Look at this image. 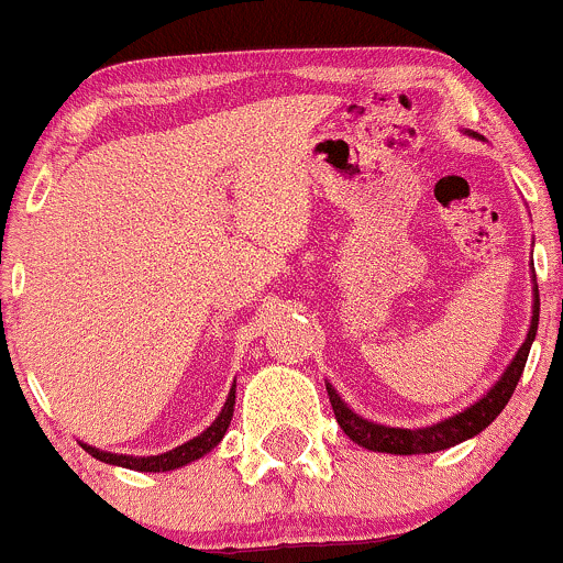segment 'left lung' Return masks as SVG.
<instances>
[{"mask_svg": "<svg viewBox=\"0 0 563 563\" xmlns=\"http://www.w3.org/2000/svg\"><path fill=\"white\" fill-rule=\"evenodd\" d=\"M537 324H540V289L534 287V317H531L529 335H526L523 346L518 350L515 361L509 363V368L504 371L501 379L490 387V393L485 398H479L474 407H468L461 415L450 417V420L437 422V426L428 428H387L376 426V422L363 420L355 411L346 407L339 398V393L328 385L330 404H333V415L339 420V426L344 428L346 437L352 442H357L361 448L374 450V453H396V455H420V453H437V450L455 448L457 442H466V439L477 437L483 428H488L490 422L501 415V409L507 407V401L512 398L515 385H518L520 374H523L526 361H529L531 341L537 335Z\"/></svg>", "mask_w": 563, "mask_h": 563, "instance_id": "obj_1", "label": "left lung"}]
</instances>
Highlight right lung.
<instances>
[{"mask_svg":"<svg viewBox=\"0 0 563 563\" xmlns=\"http://www.w3.org/2000/svg\"><path fill=\"white\" fill-rule=\"evenodd\" d=\"M233 407H235V385H233V390H230L228 404H224L222 415H219L217 420H213L211 426H208L206 431L200 433V437L189 439L187 444H181V448L170 450V453L148 455V457H132V455L102 453V450L89 448V444H84V450H86V453H89V455H95L97 461L113 463V466L135 468V472H170V468H178V466H184V463L197 461V457H202V455L208 453V450H213L219 442H222L224 431H228L230 420H233Z\"/></svg>","mask_w":563,"mask_h":563,"instance_id":"1","label":"right lung"}]
</instances>
